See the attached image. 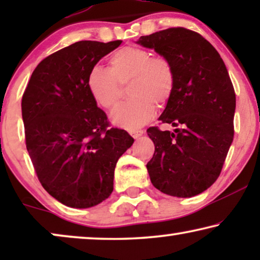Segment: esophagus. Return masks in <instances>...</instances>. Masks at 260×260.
<instances>
[{"label":"esophagus","mask_w":260,"mask_h":260,"mask_svg":"<svg viewBox=\"0 0 260 260\" xmlns=\"http://www.w3.org/2000/svg\"><path fill=\"white\" fill-rule=\"evenodd\" d=\"M143 134H144L143 130H134V131H131V133H130V135H131V136H133L134 138L141 137Z\"/></svg>","instance_id":"esophagus-1"}]
</instances>
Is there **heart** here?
<instances>
[{"label":"heart","mask_w":260,"mask_h":260,"mask_svg":"<svg viewBox=\"0 0 260 260\" xmlns=\"http://www.w3.org/2000/svg\"><path fill=\"white\" fill-rule=\"evenodd\" d=\"M109 65V70L92 67L86 86L101 108L111 109L118 102L122 85L130 83L129 94L133 99L118 105L111 113L116 125L130 131L143 126L154 115L155 105L163 108L172 97L175 72L166 56H151L147 49L126 46L110 56Z\"/></svg>","instance_id":"1"}]
</instances>
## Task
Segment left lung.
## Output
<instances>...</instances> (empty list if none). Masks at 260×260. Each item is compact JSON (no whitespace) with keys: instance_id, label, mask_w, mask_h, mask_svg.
Segmentation results:
<instances>
[{"instance_id":"1","label":"left lung","mask_w":260,"mask_h":260,"mask_svg":"<svg viewBox=\"0 0 260 260\" xmlns=\"http://www.w3.org/2000/svg\"><path fill=\"white\" fill-rule=\"evenodd\" d=\"M136 44L170 60L175 86L162 123L176 129L147 130L155 152L147 169L151 183L170 197L191 198L212 186L233 142L236 93L218 51L197 31L168 28Z\"/></svg>"}]
</instances>
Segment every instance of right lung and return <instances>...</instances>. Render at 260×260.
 I'll return each mask as SVG.
<instances>
[{
  "label": "right lung",
  "mask_w": 260,
  "mask_h": 260,
  "mask_svg": "<svg viewBox=\"0 0 260 260\" xmlns=\"http://www.w3.org/2000/svg\"><path fill=\"white\" fill-rule=\"evenodd\" d=\"M122 41H78L37 66L22 95L26 147L42 187L62 205L90 208L113 190L117 161L134 143L109 127L91 97L92 67Z\"/></svg>",
  "instance_id": "right-lung-1"
}]
</instances>
